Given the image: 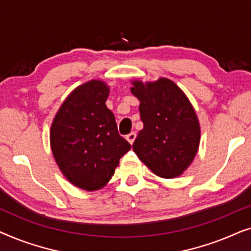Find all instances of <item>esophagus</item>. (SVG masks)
<instances>
[{
  "label": "esophagus",
  "instance_id": "esophagus-1",
  "mask_svg": "<svg viewBox=\"0 0 251 251\" xmlns=\"http://www.w3.org/2000/svg\"><path fill=\"white\" fill-rule=\"evenodd\" d=\"M136 137H137L136 132L132 131V132L128 133V135L126 136V140H128V142H129L130 144H133V142H135V139H136Z\"/></svg>",
  "mask_w": 251,
  "mask_h": 251
}]
</instances>
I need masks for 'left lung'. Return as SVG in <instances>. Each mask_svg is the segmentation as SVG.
Segmentation results:
<instances>
[{"label": "left lung", "mask_w": 251, "mask_h": 251, "mask_svg": "<svg viewBox=\"0 0 251 251\" xmlns=\"http://www.w3.org/2000/svg\"><path fill=\"white\" fill-rule=\"evenodd\" d=\"M139 99L144 128L132 145L137 156L162 178L183 174L193 161L200 143V126L193 106L173 81L132 82Z\"/></svg>", "instance_id": "left-lung-1"}]
</instances>
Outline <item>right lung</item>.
<instances>
[{
  "label": "right lung",
  "mask_w": 251,
  "mask_h": 251,
  "mask_svg": "<svg viewBox=\"0 0 251 251\" xmlns=\"http://www.w3.org/2000/svg\"><path fill=\"white\" fill-rule=\"evenodd\" d=\"M109 89L104 82L80 85L66 98L50 131L53 156L75 186L96 191L108 183L131 145L119 135L115 118L106 107Z\"/></svg>",
  "instance_id": "obj_1"
}]
</instances>
